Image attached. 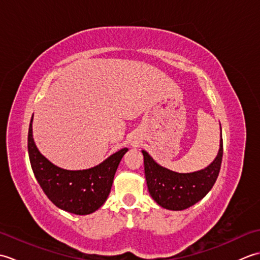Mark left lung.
I'll return each instance as SVG.
<instances>
[{
    "instance_id": "8db88e82",
    "label": "left lung",
    "mask_w": 260,
    "mask_h": 260,
    "mask_svg": "<svg viewBox=\"0 0 260 260\" xmlns=\"http://www.w3.org/2000/svg\"><path fill=\"white\" fill-rule=\"evenodd\" d=\"M147 189L153 200L168 210L180 211L190 208L208 194L221 168L222 137L217 157L208 168L192 173H178L163 168L143 150Z\"/></svg>"
}]
</instances>
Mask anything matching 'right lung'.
I'll list each match as a JSON object with an SVG mask.
<instances>
[{
    "mask_svg": "<svg viewBox=\"0 0 260 260\" xmlns=\"http://www.w3.org/2000/svg\"><path fill=\"white\" fill-rule=\"evenodd\" d=\"M31 117L27 151L38 183L54 206L64 211L84 215L95 212L107 200L114 175L128 148H121L91 169L70 171L52 164L39 152L32 135Z\"/></svg>",
    "mask_w": 260,
    "mask_h": 260,
    "instance_id": "1",
    "label": "right lung"
}]
</instances>
